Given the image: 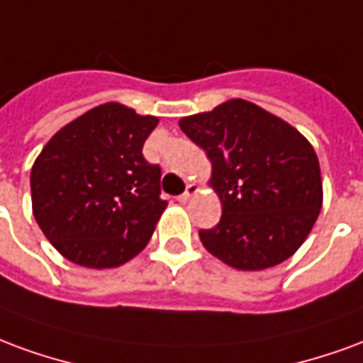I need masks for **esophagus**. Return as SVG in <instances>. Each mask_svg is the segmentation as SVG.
I'll use <instances>...</instances> for the list:
<instances>
[{"mask_svg":"<svg viewBox=\"0 0 363 363\" xmlns=\"http://www.w3.org/2000/svg\"><path fill=\"white\" fill-rule=\"evenodd\" d=\"M199 189H201V187L197 184H189V185H187V189H185V193H182V195H179L178 201H179V203H187V201L191 199L195 193H199Z\"/></svg>","mask_w":363,"mask_h":363,"instance_id":"esophagus-1","label":"esophagus"}]
</instances>
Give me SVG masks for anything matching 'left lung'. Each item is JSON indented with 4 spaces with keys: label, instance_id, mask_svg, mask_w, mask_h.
<instances>
[{
    "label": "left lung",
    "instance_id": "obj_1",
    "mask_svg": "<svg viewBox=\"0 0 363 363\" xmlns=\"http://www.w3.org/2000/svg\"><path fill=\"white\" fill-rule=\"evenodd\" d=\"M213 166L208 185L220 222L201 230L205 250L238 271H263L292 257L323 207L319 158L279 116L243 98L179 120Z\"/></svg>",
    "mask_w": 363,
    "mask_h": 363
}]
</instances>
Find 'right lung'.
Instances as JSON below:
<instances>
[{
  "label": "right lung",
  "mask_w": 363,
  "mask_h": 363,
  "mask_svg": "<svg viewBox=\"0 0 363 363\" xmlns=\"http://www.w3.org/2000/svg\"><path fill=\"white\" fill-rule=\"evenodd\" d=\"M156 125V116L104 102L63 125L36 156L33 214L71 263L113 269L147 247L168 207L160 168L143 158Z\"/></svg>",
  "instance_id": "add662e5"
}]
</instances>
